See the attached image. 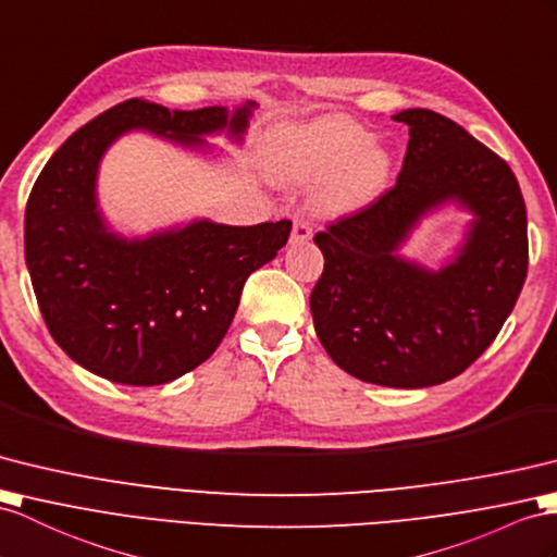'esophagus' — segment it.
<instances>
[{
    "mask_svg": "<svg viewBox=\"0 0 557 557\" xmlns=\"http://www.w3.org/2000/svg\"><path fill=\"white\" fill-rule=\"evenodd\" d=\"M309 238H311V226H309V222H305V220H295L290 240H293V243H307Z\"/></svg>",
    "mask_w": 557,
    "mask_h": 557,
    "instance_id": "1",
    "label": "esophagus"
}]
</instances>
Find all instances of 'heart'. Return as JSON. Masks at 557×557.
Returning <instances> with one entry per match:
<instances>
[{"label": "heart", "mask_w": 557, "mask_h": 557, "mask_svg": "<svg viewBox=\"0 0 557 557\" xmlns=\"http://www.w3.org/2000/svg\"><path fill=\"white\" fill-rule=\"evenodd\" d=\"M271 170L283 182H321L317 208L331 216L355 214L383 196L392 153L347 115L283 125L269 144Z\"/></svg>", "instance_id": "obj_1"}]
</instances>
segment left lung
Listing matches in <instances>:
<instances>
[{
    "mask_svg": "<svg viewBox=\"0 0 557 557\" xmlns=\"http://www.w3.org/2000/svg\"><path fill=\"white\" fill-rule=\"evenodd\" d=\"M409 125L397 184L314 236L323 274L309 297L323 349L349 375L430 387L494 343L527 278V210L506 160L425 108ZM456 201L473 214L457 257L432 272L398 255L425 213Z\"/></svg>",
    "mask_w": 557,
    "mask_h": 557,
    "instance_id": "left-lung-1",
    "label": "left lung"
}]
</instances>
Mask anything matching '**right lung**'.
<instances>
[{"label":"right lung","mask_w":557,"mask_h":557,"mask_svg":"<svg viewBox=\"0 0 557 557\" xmlns=\"http://www.w3.org/2000/svg\"><path fill=\"white\" fill-rule=\"evenodd\" d=\"M252 108L170 111L127 99L67 137L39 172L25 208V264L51 337L83 369L137 387L194 371L226 335L246 278L288 243V220H196L127 238L99 210V162L122 134L146 129L206 151V134L243 141Z\"/></svg>","instance_id":"obj_1"}]
</instances>
